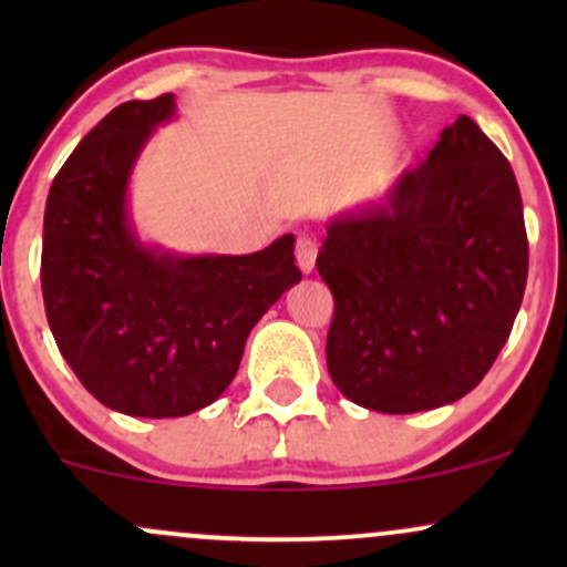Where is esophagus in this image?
Returning a JSON list of instances; mask_svg holds the SVG:
<instances>
[{
  "label": "esophagus",
  "mask_w": 567,
  "mask_h": 567,
  "mask_svg": "<svg viewBox=\"0 0 567 567\" xmlns=\"http://www.w3.org/2000/svg\"><path fill=\"white\" fill-rule=\"evenodd\" d=\"M296 261H298V269L303 271V275H309L311 269H315V261H317V243L311 237H298L296 243Z\"/></svg>",
  "instance_id": "34e87169"
}]
</instances>
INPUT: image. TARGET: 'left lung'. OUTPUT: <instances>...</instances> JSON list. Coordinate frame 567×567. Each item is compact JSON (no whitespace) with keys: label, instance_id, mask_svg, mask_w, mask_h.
<instances>
[{"label":"left lung","instance_id":"8db88e82","mask_svg":"<svg viewBox=\"0 0 567 567\" xmlns=\"http://www.w3.org/2000/svg\"><path fill=\"white\" fill-rule=\"evenodd\" d=\"M317 271L333 292L324 351L343 396L379 413L461 400L504 349L528 279L512 165L461 114L386 202L330 220Z\"/></svg>","mask_w":567,"mask_h":567}]
</instances>
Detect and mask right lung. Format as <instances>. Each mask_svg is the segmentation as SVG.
I'll return each mask as SVG.
<instances>
[{"mask_svg": "<svg viewBox=\"0 0 567 567\" xmlns=\"http://www.w3.org/2000/svg\"><path fill=\"white\" fill-rule=\"evenodd\" d=\"M175 97L127 101L103 116L50 186L42 296L58 349L116 413L175 419L216 402L245 341L301 279L285 234L250 256H173L138 243L127 181Z\"/></svg>", "mask_w": 567, "mask_h": 567, "instance_id": "right-lung-1", "label": "right lung"}]
</instances>
